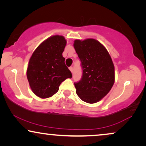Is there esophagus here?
I'll return each mask as SVG.
<instances>
[{
	"label": "esophagus",
	"mask_w": 146,
	"mask_h": 146,
	"mask_svg": "<svg viewBox=\"0 0 146 146\" xmlns=\"http://www.w3.org/2000/svg\"><path fill=\"white\" fill-rule=\"evenodd\" d=\"M69 69H70V70L72 72H73V67H70Z\"/></svg>",
	"instance_id": "34e87169"
}]
</instances>
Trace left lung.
<instances>
[{
  "label": "left lung",
  "instance_id": "1",
  "mask_svg": "<svg viewBox=\"0 0 146 146\" xmlns=\"http://www.w3.org/2000/svg\"><path fill=\"white\" fill-rule=\"evenodd\" d=\"M75 50L81 62L82 76L75 82L76 94L87 103L102 99L114 83V66L108 52L96 40H76Z\"/></svg>",
  "mask_w": 146,
  "mask_h": 146
}]
</instances>
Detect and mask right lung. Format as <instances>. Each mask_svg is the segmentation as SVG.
Instances as JSON below:
<instances>
[{
    "mask_svg": "<svg viewBox=\"0 0 146 146\" xmlns=\"http://www.w3.org/2000/svg\"><path fill=\"white\" fill-rule=\"evenodd\" d=\"M66 44V40L62 36H53L42 42L30 58L27 78L37 96L51 97L58 91L63 81L72 76L62 56Z\"/></svg>",
    "mask_w": 146,
    "mask_h": 146,
    "instance_id": "add662e5",
    "label": "right lung"
}]
</instances>
